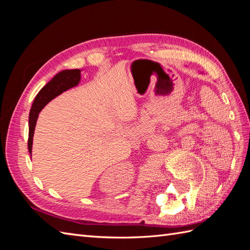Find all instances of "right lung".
<instances>
[{"label": "right lung", "instance_id": "add662e5", "mask_svg": "<svg viewBox=\"0 0 250 250\" xmlns=\"http://www.w3.org/2000/svg\"><path fill=\"white\" fill-rule=\"evenodd\" d=\"M79 79H81V70L62 71L61 73L57 74V75L41 90L39 94L36 95L34 102L32 104L29 118L28 148L30 152H32L34 129L40 111L45 107V105L47 103H49L52 99H55L57 95L61 94L67 89L75 87L76 84H78Z\"/></svg>", "mask_w": 250, "mask_h": 250}]
</instances>
